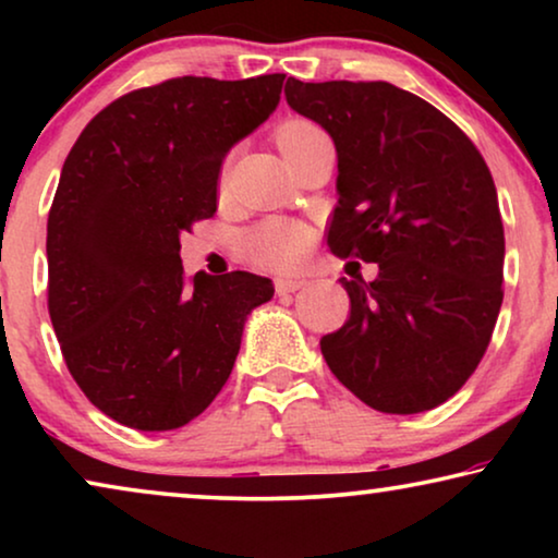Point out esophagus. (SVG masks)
<instances>
[{
	"mask_svg": "<svg viewBox=\"0 0 558 558\" xmlns=\"http://www.w3.org/2000/svg\"><path fill=\"white\" fill-rule=\"evenodd\" d=\"M304 284H307V281L300 279V277H281V279H277V294L300 292Z\"/></svg>",
	"mask_w": 558,
	"mask_h": 558,
	"instance_id": "esophagus-1",
	"label": "esophagus"
}]
</instances>
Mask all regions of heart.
Masks as SVG:
<instances>
[{
  "mask_svg": "<svg viewBox=\"0 0 558 558\" xmlns=\"http://www.w3.org/2000/svg\"><path fill=\"white\" fill-rule=\"evenodd\" d=\"M315 134H319V129L310 121H287L277 129V147L281 155H289ZM310 243L312 233L307 226L289 223V220H269V223L254 228L243 241V246H246L251 262L269 266V269H289V266L302 262Z\"/></svg>",
  "mask_w": 558,
  "mask_h": 558,
  "instance_id": "1",
  "label": "heart"
}]
</instances>
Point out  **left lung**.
Wrapping results in <instances>:
<instances>
[{
	"instance_id": "left-lung-1",
	"label": "left lung",
	"mask_w": 558,
	"mask_h": 558,
	"mask_svg": "<svg viewBox=\"0 0 558 558\" xmlns=\"http://www.w3.org/2000/svg\"><path fill=\"white\" fill-rule=\"evenodd\" d=\"M287 104L332 136L327 246L378 264L340 279L350 317L319 340L330 371L384 414H418L464 386L502 304L506 235L493 174L454 121L386 81H287Z\"/></svg>"
}]
</instances>
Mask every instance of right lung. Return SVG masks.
Here are the masks:
<instances>
[{
  "label": "right lung",
  "instance_id": "add662e5",
  "mask_svg": "<svg viewBox=\"0 0 558 558\" xmlns=\"http://www.w3.org/2000/svg\"><path fill=\"white\" fill-rule=\"evenodd\" d=\"M284 75L172 78L117 98L83 129L48 216V310L96 409L180 429L231 376L243 325L274 296L248 271L185 279L180 235L218 208L220 165L279 106Z\"/></svg>",
  "mask_w": 558,
  "mask_h": 558
}]
</instances>
